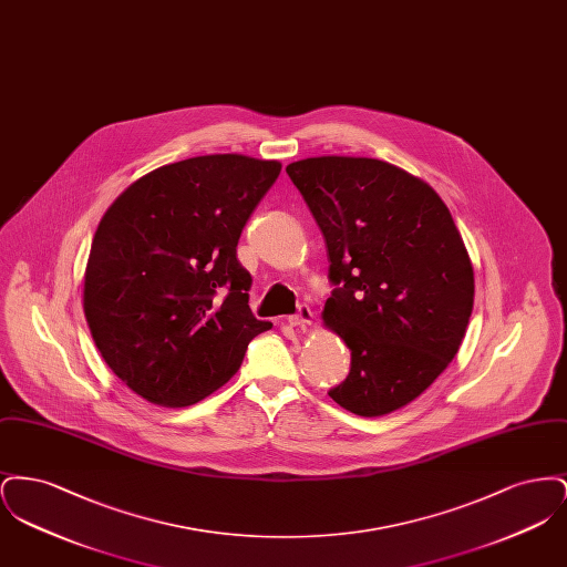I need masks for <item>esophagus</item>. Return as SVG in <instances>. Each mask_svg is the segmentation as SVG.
<instances>
[{
  "label": "esophagus",
  "instance_id": "34e87169",
  "mask_svg": "<svg viewBox=\"0 0 567 567\" xmlns=\"http://www.w3.org/2000/svg\"><path fill=\"white\" fill-rule=\"evenodd\" d=\"M312 319H315V317H312V310H310V306L301 303L296 315H291L287 321H289L291 327H306V324L312 323Z\"/></svg>",
  "mask_w": 567,
  "mask_h": 567
}]
</instances>
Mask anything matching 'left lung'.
Returning <instances> with one entry per match:
<instances>
[{
  "label": "left lung",
  "mask_w": 567,
  "mask_h": 567,
  "mask_svg": "<svg viewBox=\"0 0 567 567\" xmlns=\"http://www.w3.org/2000/svg\"><path fill=\"white\" fill-rule=\"evenodd\" d=\"M287 174L323 231L331 297L323 321L351 349L329 391L359 416L416 400L453 357L474 306V270L440 195L368 157H310Z\"/></svg>",
  "instance_id": "left-lung-1"
}]
</instances>
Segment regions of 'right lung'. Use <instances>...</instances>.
Masks as SVG:
<instances>
[{
  "mask_svg": "<svg viewBox=\"0 0 567 567\" xmlns=\"http://www.w3.org/2000/svg\"><path fill=\"white\" fill-rule=\"evenodd\" d=\"M280 163L204 155L123 190L93 236L82 306L110 370L151 404H197L271 323L248 308L236 246Z\"/></svg>",
  "mask_w": 567,
  "mask_h": 567,
  "instance_id": "add662e5",
  "label": "right lung"
}]
</instances>
